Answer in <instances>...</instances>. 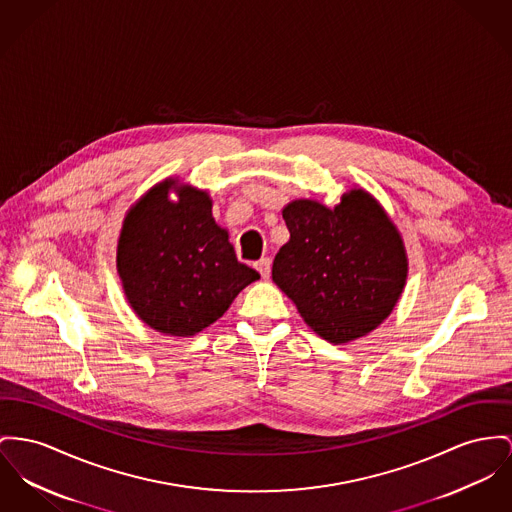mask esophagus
Listing matches in <instances>:
<instances>
[{
    "label": "esophagus",
    "instance_id": "obj_1",
    "mask_svg": "<svg viewBox=\"0 0 512 512\" xmlns=\"http://www.w3.org/2000/svg\"><path fill=\"white\" fill-rule=\"evenodd\" d=\"M254 268L260 272V275H262L264 279H268V277H270V258L258 260V262L254 264Z\"/></svg>",
    "mask_w": 512,
    "mask_h": 512
}]
</instances>
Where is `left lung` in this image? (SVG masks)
Here are the masks:
<instances>
[{"instance_id": "obj_1", "label": "left lung", "mask_w": 512, "mask_h": 512, "mask_svg": "<svg viewBox=\"0 0 512 512\" xmlns=\"http://www.w3.org/2000/svg\"><path fill=\"white\" fill-rule=\"evenodd\" d=\"M283 219L291 239L275 254L272 277L308 326L332 343L375 330L408 275L404 242L382 207L353 190L334 209L295 200Z\"/></svg>"}]
</instances>
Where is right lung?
<instances>
[{
	"mask_svg": "<svg viewBox=\"0 0 512 512\" xmlns=\"http://www.w3.org/2000/svg\"><path fill=\"white\" fill-rule=\"evenodd\" d=\"M172 180L151 188L126 215L116 266L137 316L167 336L188 338L225 314L260 273L240 264L205 192Z\"/></svg>",
	"mask_w": 512,
	"mask_h": 512,
	"instance_id": "add662e5",
	"label": "right lung"
}]
</instances>
